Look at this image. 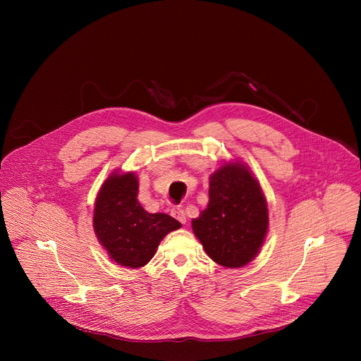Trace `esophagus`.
I'll return each mask as SVG.
<instances>
[{"instance_id": "34e87169", "label": "esophagus", "mask_w": 361, "mask_h": 361, "mask_svg": "<svg viewBox=\"0 0 361 361\" xmlns=\"http://www.w3.org/2000/svg\"><path fill=\"white\" fill-rule=\"evenodd\" d=\"M171 216H173L176 220H178L181 224H185V223H187L185 212H184L183 209H180V207H176V209H173V210H171Z\"/></svg>"}]
</instances>
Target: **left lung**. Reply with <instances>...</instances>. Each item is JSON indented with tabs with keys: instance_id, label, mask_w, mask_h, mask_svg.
Here are the masks:
<instances>
[{
	"instance_id": "left-lung-1",
	"label": "left lung",
	"mask_w": 361,
	"mask_h": 361,
	"mask_svg": "<svg viewBox=\"0 0 361 361\" xmlns=\"http://www.w3.org/2000/svg\"><path fill=\"white\" fill-rule=\"evenodd\" d=\"M207 209L192 220V230L217 264L238 269L259 252L269 228L264 194L247 167H220L210 178Z\"/></svg>"
}]
</instances>
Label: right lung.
Here are the masks:
<instances>
[{
	"label": "right lung",
	"mask_w": 361,
	"mask_h": 361,
	"mask_svg": "<svg viewBox=\"0 0 361 361\" xmlns=\"http://www.w3.org/2000/svg\"><path fill=\"white\" fill-rule=\"evenodd\" d=\"M134 173L113 174L102 184L94 209V231L111 259L124 267L145 266L160 241L181 224L169 214H149L138 201Z\"/></svg>",
	"instance_id": "add662e5"
}]
</instances>
